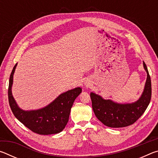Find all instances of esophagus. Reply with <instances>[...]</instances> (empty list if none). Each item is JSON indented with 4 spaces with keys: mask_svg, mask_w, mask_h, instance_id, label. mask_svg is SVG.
<instances>
[{
    "mask_svg": "<svg viewBox=\"0 0 158 158\" xmlns=\"http://www.w3.org/2000/svg\"><path fill=\"white\" fill-rule=\"evenodd\" d=\"M84 85H85V87H89L90 85V82H89V81H85V82H84Z\"/></svg>",
    "mask_w": 158,
    "mask_h": 158,
    "instance_id": "1",
    "label": "esophagus"
}]
</instances>
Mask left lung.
Returning a JSON list of instances; mask_svg holds the SVG:
<instances>
[{"label": "left lung", "instance_id": "8db88e82", "mask_svg": "<svg viewBox=\"0 0 158 158\" xmlns=\"http://www.w3.org/2000/svg\"><path fill=\"white\" fill-rule=\"evenodd\" d=\"M143 65L147 78L142 94L135 102L118 103L111 100H105L93 92L90 93L94 114L106 126L114 128L129 126L137 121L148 107L151 98V81L143 61Z\"/></svg>", "mask_w": 158, "mask_h": 158}]
</instances>
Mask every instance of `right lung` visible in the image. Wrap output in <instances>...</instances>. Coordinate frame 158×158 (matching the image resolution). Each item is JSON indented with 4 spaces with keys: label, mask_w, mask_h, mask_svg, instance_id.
<instances>
[{
    "label": "right lung",
    "mask_w": 158,
    "mask_h": 158,
    "mask_svg": "<svg viewBox=\"0 0 158 158\" xmlns=\"http://www.w3.org/2000/svg\"><path fill=\"white\" fill-rule=\"evenodd\" d=\"M17 65V63L10 74L8 88L9 104L15 116L29 130L39 135H48L60 132L68 123L72 106L82 89L77 87L61 93L43 108L23 110L18 106L12 93L13 76Z\"/></svg>",
    "instance_id": "obj_1"
}]
</instances>
